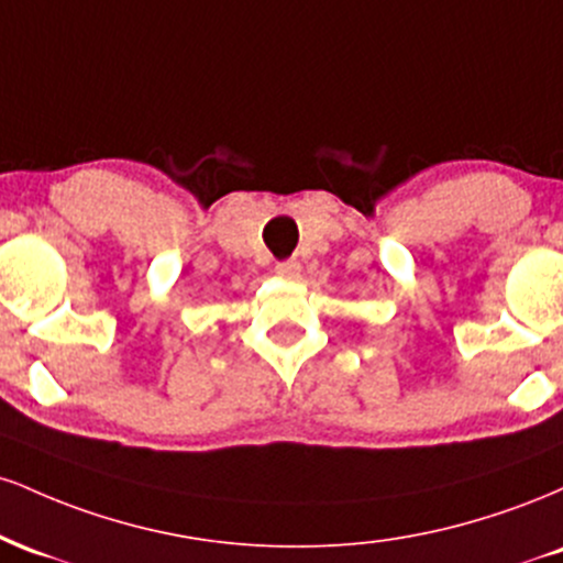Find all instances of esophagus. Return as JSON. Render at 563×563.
Segmentation results:
<instances>
[{"instance_id":"1","label":"esophagus","mask_w":563,"mask_h":563,"mask_svg":"<svg viewBox=\"0 0 563 563\" xmlns=\"http://www.w3.org/2000/svg\"><path fill=\"white\" fill-rule=\"evenodd\" d=\"M275 273L280 275V277H286V280H296V277L301 275V264L294 262V260H290V262H280V264H277V267H275Z\"/></svg>"}]
</instances>
